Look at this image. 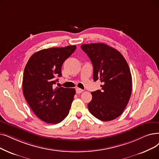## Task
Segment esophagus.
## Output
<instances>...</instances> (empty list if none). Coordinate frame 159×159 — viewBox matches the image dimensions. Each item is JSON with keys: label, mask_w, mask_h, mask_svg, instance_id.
<instances>
[{"label": "esophagus", "mask_w": 159, "mask_h": 159, "mask_svg": "<svg viewBox=\"0 0 159 159\" xmlns=\"http://www.w3.org/2000/svg\"><path fill=\"white\" fill-rule=\"evenodd\" d=\"M82 92H83V90H82V89H80V88H76V93H81Z\"/></svg>", "instance_id": "esophagus-1"}]
</instances>
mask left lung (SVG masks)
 Instances as JSON below:
<instances>
[{"label": "left lung", "mask_w": 159, "mask_h": 159, "mask_svg": "<svg viewBox=\"0 0 159 159\" xmlns=\"http://www.w3.org/2000/svg\"><path fill=\"white\" fill-rule=\"evenodd\" d=\"M93 67L94 81L101 80V89L92 92L88 107L96 118L111 121L119 117L125 108L132 92V77L123 55L107 44L81 45Z\"/></svg>", "instance_id": "obj_1"}]
</instances>
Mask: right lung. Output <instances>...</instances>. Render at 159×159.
<instances>
[{
    "label": "right lung",
    "mask_w": 159,
    "mask_h": 159,
    "mask_svg": "<svg viewBox=\"0 0 159 159\" xmlns=\"http://www.w3.org/2000/svg\"><path fill=\"white\" fill-rule=\"evenodd\" d=\"M76 49L75 45L52 47L32 54L27 62L23 80V92L34 113L42 121L56 124L69 114L75 89L54 88L61 77V66Z\"/></svg>",
    "instance_id": "1"
}]
</instances>
